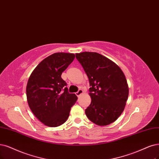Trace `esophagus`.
Listing matches in <instances>:
<instances>
[{"instance_id":"esophagus-1","label":"esophagus","mask_w":159,"mask_h":159,"mask_svg":"<svg viewBox=\"0 0 159 159\" xmlns=\"http://www.w3.org/2000/svg\"><path fill=\"white\" fill-rule=\"evenodd\" d=\"M83 90L82 89H79L77 92H76V95L78 97H79L81 94H83Z\"/></svg>"}]
</instances>
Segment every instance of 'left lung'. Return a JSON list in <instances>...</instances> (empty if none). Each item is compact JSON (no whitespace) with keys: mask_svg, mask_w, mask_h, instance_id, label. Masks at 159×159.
<instances>
[{"mask_svg":"<svg viewBox=\"0 0 159 159\" xmlns=\"http://www.w3.org/2000/svg\"><path fill=\"white\" fill-rule=\"evenodd\" d=\"M89 79L91 103L85 110L88 118L98 126L115 122L125 109L129 89L121 69L97 52L76 54Z\"/></svg>","mask_w":159,"mask_h":159,"instance_id":"left-lung-1","label":"left lung"}]
</instances>
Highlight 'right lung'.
I'll list each match as a JSON object with an SVG mask.
<instances>
[{
	"label": "right lung",
	"mask_w": 159,
	"mask_h": 159,
	"mask_svg": "<svg viewBox=\"0 0 159 159\" xmlns=\"http://www.w3.org/2000/svg\"><path fill=\"white\" fill-rule=\"evenodd\" d=\"M74 54L54 53L41 61L29 76L26 87L29 108L46 126L57 127L66 122L77 100L68 92L61 74L73 62Z\"/></svg>",
	"instance_id": "obj_1"
}]
</instances>
